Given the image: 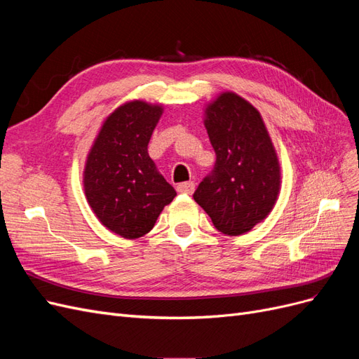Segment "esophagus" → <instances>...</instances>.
Segmentation results:
<instances>
[{
  "label": "esophagus",
  "mask_w": 359,
  "mask_h": 359,
  "mask_svg": "<svg viewBox=\"0 0 359 359\" xmlns=\"http://www.w3.org/2000/svg\"><path fill=\"white\" fill-rule=\"evenodd\" d=\"M177 190L180 193H184V194H191L194 191V182L193 181H187V182H181L177 186Z\"/></svg>",
  "instance_id": "34e87169"
}]
</instances>
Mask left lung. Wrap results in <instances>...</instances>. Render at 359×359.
Segmentation results:
<instances>
[{
	"label": "left lung",
	"mask_w": 359,
	"mask_h": 359,
	"mask_svg": "<svg viewBox=\"0 0 359 359\" xmlns=\"http://www.w3.org/2000/svg\"><path fill=\"white\" fill-rule=\"evenodd\" d=\"M205 127L215 163L193 199L217 231L243 235L264 220L277 201V154L260 114L233 93L222 94L206 107Z\"/></svg>",
	"instance_id": "left-lung-1"
}]
</instances>
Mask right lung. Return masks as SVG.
I'll return each mask as SVG.
<instances>
[{"mask_svg":"<svg viewBox=\"0 0 359 359\" xmlns=\"http://www.w3.org/2000/svg\"><path fill=\"white\" fill-rule=\"evenodd\" d=\"M160 106L130 102L106 119L85 166V194L99 220L135 240L154 227L177 191L156 169L148 144Z\"/></svg>","mask_w":359,"mask_h":359,"instance_id":"obj_1","label":"right lung"}]
</instances>
